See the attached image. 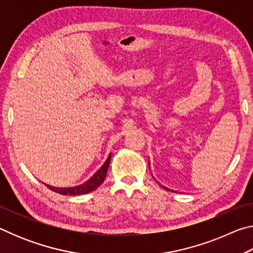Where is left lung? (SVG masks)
<instances>
[{
  "label": "left lung",
  "mask_w": 253,
  "mask_h": 253,
  "mask_svg": "<svg viewBox=\"0 0 253 253\" xmlns=\"http://www.w3.org/2000/svg\"><path fill=\"white\" fill-rule=\"evenodd\" d=\"M148 165H149V163H148ZM166 190H169V188H166Z\"/></svg>",
  "instance_id": "1"
}]
</instances>
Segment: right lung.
<instances>
[{"label":"right lung","instance_id":"right-lung-1","mask_svg":"<svg viewBox=\"0 0 253 253\" xmlns=\"http://www.w3.org/2000/svg\"><path fill=\"white\" fill-rule=\"evenodd\" d=\"M110 158H111V155L108 156L107 161L105 162V164L102 165L95 174H93V176L90 179H88L85 183L81 184V185L75 186V187H60V188L50 186V185H45V186L49 187L51 191L55 192V193H59L62 195H80V194L90 193V192L95 191L97 187H99L101 185V183L105 181L107 170H108V166L110 163Z\"/></svg>","mask_w":253,"mask_h":253}]
</instances>
